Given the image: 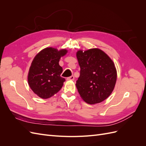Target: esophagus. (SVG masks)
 <instances>
[{"mask_svg": "<svg viewBox=\"0 0 146 146\" xmlns=\"http://www.w3.org/2000/svg\"><path fill=\"white\" fill-rule=\"evenodd\" d=\"M74 80V77L73 76L67 78V80Z\"/></svg>", "mask_w": 146, "mask_h": 146, "instance_id": "obj_1", "label": "esophagus"}]
</instances>
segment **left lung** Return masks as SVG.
I'll use <instances>...</instances> for the list:
<instances>
[{"label": "left lung", "mask_w": 146, "mask_h": 146, "mask_svg": "<svg viewBox=\"0 0 146 146\" xmlns=\"http://www.w3.org/2000/svg\"><path fill=\"white\" fill-rule=\"evenodd\" d=\"M80 68L76 87L82 99L88 104H99L112 93L117 80V71L110 56L99 48L76 53Z\"/></svg>", "instance_id": "8db88e82"}]
</instances>
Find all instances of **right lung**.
Listing matches in <instances>:
<instances>
[{"instance_id": "add662e5", "label": "right lung", "mask_w": 146, "mask_h": 146, "mask_svg": "<svg viewBox=\"0 0 146 146\" xmlns=\"http://www.w3.org/2000/svg\"><path fill=\"white\" fill-rule=\"evenodd\" d=\"M66 49L58 50L47 47L35 56L29 69L28 83L35 94L44 99L51 98L62 88L65 79L60 76L63 68L59 65Z\"/></svg>"}]
</instances>
